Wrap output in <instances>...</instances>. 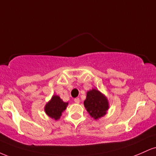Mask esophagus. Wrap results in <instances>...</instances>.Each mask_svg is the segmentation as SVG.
<instances>
[{"label": "esophagus", "mask_w": 156, "mask_h": 156, "mask_svg": "<svg viewBox=\"0 0 156 156\" xmlns=\"http://www.w3.org/2000/svg\"><path fill=\"white\" fill-rule=\"evenodd\" d=\"M74 101L76 103H80V99L79 98H75Z\"/></svg>", "instance_id": "34e87169"}]
</instances>
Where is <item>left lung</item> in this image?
I'll return each instance as SVG.
<instances>
[{
  "instance_id": "left-lung-1",
  "label": "left lung",
  "mask_w": 156,
  "mask_h": 156,
  "mask_svg": "<svg viewBox=\"0 0 156 156\" xmlns=\"http://www.w3.org/2000/svg\"><path fill=\"white\" fill-rule=\"evenodd\" d=\"M84 106L89 114L94 119H98L106 114L108 103L106 98L96 89H92L87 94V99L84 101Z\"/></svg>"
}]
</instances>
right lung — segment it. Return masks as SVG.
<instances>
[{"mask_svg": "<svg viewBox=\"0 0 156 156\" xmlns=\"http://www.w3.org/2000/svg\"><path fill=\"white\" fill-rule=\"evenodd\" d=\"M68 103H64L58 96L53 95L51 101H49L44 107L45 113L50 117L57 120L59 119L62 113L67 108Z\"/></svg>", "mask_w": 156, "mask_h": 156, "instance_id": "1", "label": "right lung"}]
</instances>
